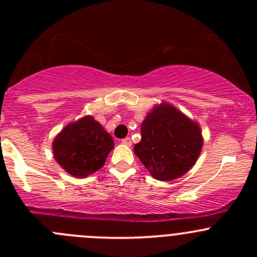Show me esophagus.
Instances as JSON below:
<instances>
[{
    "mask_svg": "<svg viewBox=\"0 0 257 257\" xmlns=\"http://www.w3.org/2000/svg\"><path fill=\"white\" fill-rule=\"evenodd\" d=\"M121 144L126 145V147H131V145H132V139L129 138V137H126V138L121 139Z\"/></svg>",
    "mask_w": 257,
    "mask_h": 257,
    "instance_id": "obj_1",
    "label": "esophagus"
}]
</instances>
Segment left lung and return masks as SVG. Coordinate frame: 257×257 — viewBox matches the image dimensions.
I'll use <instances>...</instances> for the list:
<instances>
[{
	"mask_svg": "<svg viewBox=\"0 0 257 257\" xmlns=\"http://www.w3.org/2000/svg\"><path fill=\"white\" fill-rule=\"evenodd\" d=\"M142 141L134 153L153 178L169 181L193 168L203 148L198 121L186 116L170 103L155 104L141 126Z\"/></svg>",
	"mask_w": 257,
	"mask_h": 257,
	"instance_id": "8db88e82",
	"label": "left lung"
}]
</instances>
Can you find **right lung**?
Masks as SVG:
<instances>
[{
	"label": "right lung",
	"mask_w": 257,
	"mask_h": 257,
	"mask_svg": "<svg viewBox=\"0 0 257 257\" xmlns=\"http://www.w3.org/2000/svg\"><path fill=\"white\" fill-rule=\"evenodd\" d=\"M113 148L110 134L92 115L67 124L52 143L56 162L76 178H87L99 170Z\"/></svg>",
	"instance_id": "obj_1"
}]
</instances>
